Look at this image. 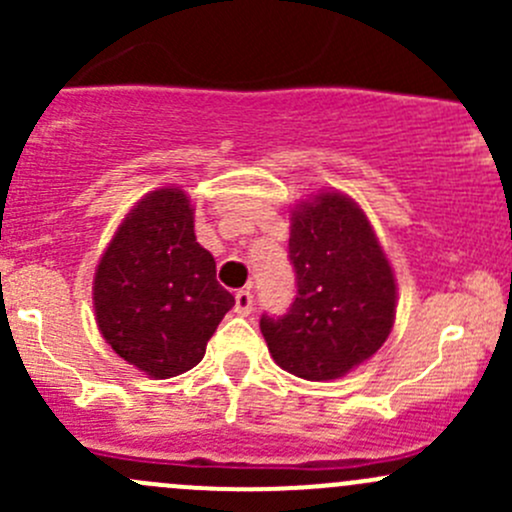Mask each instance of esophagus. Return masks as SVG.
Returning <instances> with one entry per match:
<instances>
[{"mask_svg": "<svg viewBox=\"0 0 512 512\" xmlns=\"http://www.w3.org/2000/svg\"><path fill=\"white\" fill-rule=\"evenodd\" d=\"M252 304H255V297H252L250 289H240V292L235 294V312L240 314V317H247V314L252 312Z\"/></svg>", "mask_w": 512, "mask_h": 512, "instance_id": "1", "label": "esophagus"}]
</instances>
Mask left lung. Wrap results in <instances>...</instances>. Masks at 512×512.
I'll use <instances>...</instances> for the list:
<instances>
[{"instance_id":"left-lung-1","label":"left lung","mask_w":512,"mask_h":512,"mask_svg":"<svg viewBox=\"0 0 512 512\" xmlns=\"http://www.w3.org/2000/svg\"><path fill=\"white\" fill-rule=\"evenodd\" d=\"M289 260L297 297L285 317L262 314L267 349L299 379H339L389 339L394 270L364 210L339 190H319L294 205Z\"/></svg>"}]
</instances>
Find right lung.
Segmentation results:
<instances>
[{
	"mask_svg": "<svg viewBox=\"0 0 512 512\" xmlns=\"http://www.w3.org/2000/svg\"><path fill=\"white\" fill-rule=\"evenodd\" d=\"M193 223L185 190H151L128 210L96 267L103 339L153 379L193 369L235 304L215 280V257L195 240Z\"/></svg>",
	"mask_w": 512,
	"mask_h": 512,
	"instance_id": "1",
	"label": "right lung"
}]
</instances>
